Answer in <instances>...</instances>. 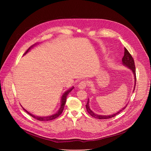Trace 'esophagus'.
Segmentation results:
<instances>
[{
  "instance_id": "1",
  "label": "esophagus",
  "mask_w": 151,
  "mask_h": 151,
  "mask_svg": "<svg viewBox=\"0 0 151 151\" xmlns=\"http://www.w3.org/2000/svg\"><path fill=\"white\" fill-rule=\"evenodd\" d=\"M87 81H85V80H83L82 81H81L79 84H78V87L80 89H83L86 87V86H87Z\"/></svg>"
}]
</instances>
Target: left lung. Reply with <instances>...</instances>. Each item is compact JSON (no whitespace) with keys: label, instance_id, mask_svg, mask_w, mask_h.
<instances>
[{"label":"left lung","instance_id":"left-lung-1","mask_svg":"<svg viewBox=\"0 0 151 151\" xmlns=\"http://www.w3.org/2000/svg\"><path fill=\"white\" fill-rule=\"evenodd\" d=\"M124 55L122 58V63L123 64H124V65H125L126 66H127L129 69H130L134 75V81H135V83L136 82V68H135V64H134V58H133L132 55L130 54V52H128V51L125 48H124ZM136 85V83H135ZM134 85V88L135 89V87L136 85ZM89 101L88 100V102L87 103V104H86V109H87V111L88 112V113L91 116H93V118H95L96 119H109V118H112L114 116H115L116 115L119 114L121 112H122V111H124L125 109V108L126 107L127 105L125 107H123L122 109H121L119 111H118L117 113L116 114H114V115H97V114H94L93 111H91V110L90 109V107H89Z\"/></svg>","mask_w":151,"mask_h":151}]
</instances>
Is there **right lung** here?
I'll use <instances>...</instances> for the list:
<instances>
[{
    "label": "right lung",
    "instance_id": "add662e5",
    "mask_svg": "<svg viewBox=\"0 0 151 151\" xmlns=\"http://www.w3.org/2000/svg\"><path fill=\"white\" fill-rule=\"evenodd\" d=\"M32 47H33V46L30 47L26 51V52L24 54H26V53L29 51V50L30 49V48ZM73 88H74V87H72V88H71L70 90H68L67 91H66L65 93H64V94L63 95V96H62V97H61V107H60V108L59 109L58 111L56 114H54V115H52L48 116H42H42H35V115H33L32 114H30V113L28 112L26 110H25L24 108H23V109H24L27 114H29L30 116H32L33 118H34L35 119L38 120V121H51V120L57 118V117H58V116L62 114L63 111V109H64V106H65V104H66L67 96H68V94H69Z\"/></svg>",
    "mask_w": 151,
    "mask_h": 151
}]
</instances>
